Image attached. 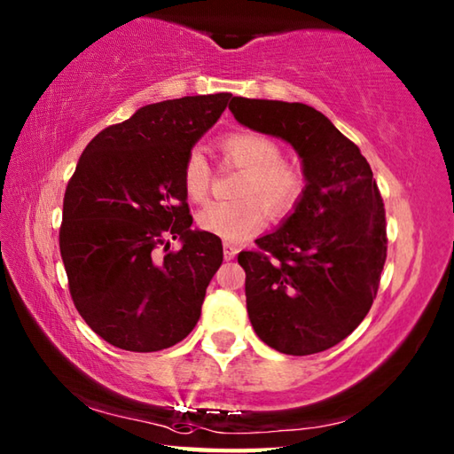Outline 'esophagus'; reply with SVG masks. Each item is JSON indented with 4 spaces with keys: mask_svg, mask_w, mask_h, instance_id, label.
<instances>
[{
    "mask_svg": "<svg viewBox=\"0 0 454 454\" xmlns=\"http://www.w3.org/2000/svg\"><path fill=\"white\" fill-rule=\"evenodd\" d=\"M236 254H238L236 246L230 244V242H224V258H226V260H234Z\"/></svg>",
    "mask_w": 454,
    "mask_h": 454,
    "instance_id": "34e87169",
    "label": "esophagus"
}]
</instances>
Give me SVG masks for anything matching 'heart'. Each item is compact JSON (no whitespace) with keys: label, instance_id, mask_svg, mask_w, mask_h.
Here are the masks:
<instances>
[{"label":"heart","instance_id":"1","mask_svg":"<svg viewBox=\"0 0 454 454\" xmlns=\"http://www.w3.org/2000/svg\"><path fill=\"white\" fill-rule=\"evenodd\" d=\"M228 162L246 168L236 202H208L196 214V224L224 242L238 244L266 224L268 208L274 214L290 212L303 192V175L298 167L282 160L284 151L276 138L255 130H236L222 138ZM212 170L200 151H191L183 167V186L191 200H202L210 188ZM264 202L262 203L259 199Z\"/></svg>","mask_w":454,"mask_h":454}]
</instances>
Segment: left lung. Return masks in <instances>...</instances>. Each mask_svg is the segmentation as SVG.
<instances>
[{"instance_id": "1", "label": "left lung", "mask_w": 454, "mask_h": 454, "mask_svg": "<svg viewBox=\"0 0 454 454\" xmlns=\"http://www.w3.org/2000/svg\"><path fill=\"white\" fill-rule=\"evenodd\" d=\"M240 125L294 146L306 180L294 212L240 252L252 327L271 349L311 356L371 309L387 258L385 208L369 162L309 105L232 97Z\"/></svg>"}]
</instances>
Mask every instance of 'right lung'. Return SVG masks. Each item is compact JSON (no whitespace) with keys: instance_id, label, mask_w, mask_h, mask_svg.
<instances>
[{"instance_id":"obj_1","label":"right lung","mask_w":454,"mask_h":454,"mask_svg":"<svg viewBox=\"0 0 454 454\" xmlns=\"http://www.w3.org/2000/svg\"><path fill=\"white\" fill-rule=\"evenodd\" d=\"M230 98L145 105L81 154L65 191L59 250L77 311L114 348H172L200 317L224 254L218 236L192 228L183 167ZM170 235L184 248L156 254L160 245L169 247Z\"/></svg>"}]
</instances>
